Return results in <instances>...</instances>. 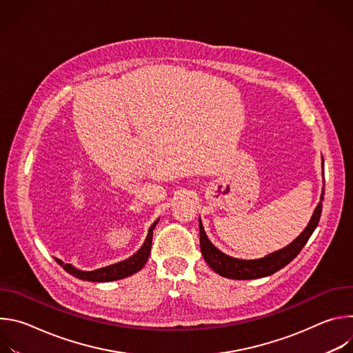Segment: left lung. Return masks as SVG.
I'll list each match as a JSON object with an SVG mask.
<instances>
[{
	"label": "left lung",
	"mask_w": 353,
	"mask_h": 353,
	"mask_svg": "<svg viewBox=\"0 0 353 353\" xmlns=\"http://www.w3.org/2000/svg\"><path fill=\"white\" fill-rule=\"evenodd\" d=\"M324 199V188L321 192V201ZM323 211V203H319L317 208L314 210V214L307 225V228L301 232V234L293 240L289 245H286L282 250L275 251L272 254H268L264 259L259 260H239L229 257L219 251L207 237V233L204 230L203 223L199 219V243H201V251H203L204 260L207 264L221 276L230 278V279H257L264 278L268 275H272L274 272L282 270L285 265H288L299 253L301 248L305 247L310 236L313 234L314 229L319 225L320 216Z\"/></svg>",
	"instance_id": "obj_1"
}]
</instances>
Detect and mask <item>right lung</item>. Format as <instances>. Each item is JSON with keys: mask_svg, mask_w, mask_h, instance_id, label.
I'll use <instances>...</instances> for the list:
<instances>
[{"mask_svg": "<svg viewBox=\"0 0 353 353\" xmlns=\"http://www.w3.org/2000/svg\"><path fill=\"white\" fill-rule=\"evenodd\" d=\"M158 222H159V219L152 226L149 228L146 240L142 244V247L137 251V253L132 257H130V259H127V260H124L121 263H117V264H113V265H109V267H105V268H100V270H94V271H79L75 267H72L71 264H64L61 260L56 259V261L67 272H70L71 275H74V276H77L79 279H83V281L110 282V281H117V279L127 278V276L138 272L139 270H142V267L148 261V257H149V253H150V247H152L154 229H155Z\"/></svg>", "mask_w": 353, "mask_h": 353, "instance_id": "right-lung-1", "label": "right lung"}]
</instances>
